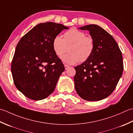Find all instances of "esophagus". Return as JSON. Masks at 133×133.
I'll return each mask as SVG.
<instances>
[{"label":"esophagus","instance_id":"obj_1","mask_svg":"<svg viewBox=\"0 0 133 133\" xmlns=\"http://www.w3.org/2000/svg\"><path fill=\"white\" fill-rule=\"evenodd\" d=\"M64 66H65V70H67L70 67L69 65H66V64L64 65Z\"/></svg>","mask_w":133,"mask_h":133}]
</instances>
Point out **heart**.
Instances as JSON below:
<instances>
[{"label":"heart","mask_w":133,"mask_h":133,"mask_svg":"<svg viewBox=\"0 0 133 133\" xmlns=\"http://www.w3.org/2000/svg\"><path fill=\"white\" fill-rule=\"evenodd\" d=\"M54 52L60 57L69 48V53L61 57L64 63L75 64L78 61L84 62L91 57L95 50V41L91 36H86L84 32L72 28L65 32L64 38L60 36L54 37L52 41Z\"/></svg>","instance_id":"b5f03b06"}]
</instances>
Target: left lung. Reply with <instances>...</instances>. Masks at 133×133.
Returning <instances> with one entry per match:
<instances>
[{
	"instance_id": "obj_1",
	"label": "left lung",
	"mask_w": 133,
	"mask_h": 133,
	"mask_svg": "<svg viewBox=\"0 0 133 133\" xmlns=\"http://www.w3.org/2000/svg\"><path fill=\"white\" fill-rule=\"evenodd\" d=\"M79 29L89 31L95 47L88 60L75 67V89L85 101H101L112 93L122 75V55L114 38L101 27L89 25Z\"/></svg>"
}]
</instances>
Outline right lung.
Segmentation results:
<instances>
[{"label":"right lung","mask_w":133,"mask_h":133,"mask_svg":"<svg viewBox=\"0 0 133 133\" xmlns=\"http://www.w3.org/2000/svg\"><path fill=\"white\" fill-rule=\"evenodd\" d=\"M68 29L51 22L39 23L19 41L11 69L15 85L26 97L40 101L55 90L65 68L54 52L52 41Z\"/></svg>","instance_id":"right-lung-1"}]
</instances>
